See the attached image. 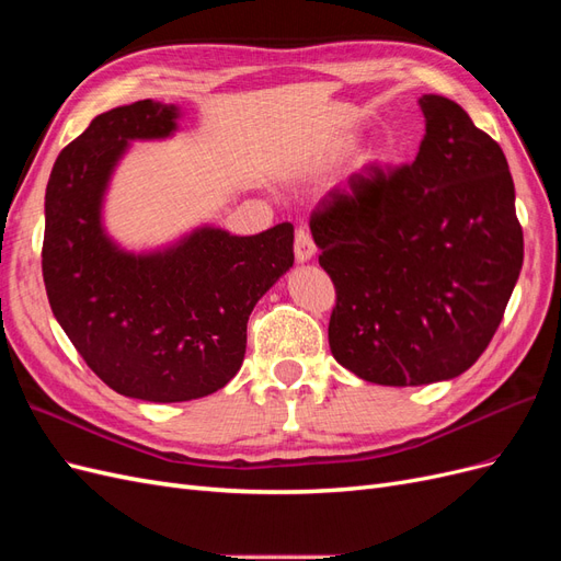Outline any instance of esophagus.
Instances as JSON below:
<instances>
[{
    "instance_id": "34e87169",
    "label": "esophagus",
    "mask_w": 561,
    "mask_h": 561,
    "mask_svg": "<svg viewBox=\"0 0 561 561\" xmlns=\"http://www.w3.org/2000/svg\"><path fill=\"white\" fill-rule=\"evenodd\" d=\"M316 254V243H313V236L309 229L299 227L295 233V257L297 262H309Z\"/></svg>"
}]
</instances>
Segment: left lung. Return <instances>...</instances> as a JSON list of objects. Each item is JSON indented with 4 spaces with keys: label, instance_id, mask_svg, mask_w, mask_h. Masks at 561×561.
Instances as JSON below:
<instances>
[{
    "label": "left lung",
    "instance_id": "left-lung-1",
    "mask_svg": "<svg viewBox=\"0 0 561 561\" xmlns=\"http://www.w3.org/2000/svg\"><path fill=\"white\" fill-rule=\"evenodd\" d=\"M410 165H365L311 215L334 283L330 348L381 386L454 379L499 330L519 278L524 236L503 149L443 95Z\"/></svg>",
    "mask_w": 561,
    "mask_h": 561
}]
</instances>
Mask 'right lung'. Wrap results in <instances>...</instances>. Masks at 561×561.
<instances>
[{
  "label": "right lung",
  "mask_w": 561,
  "mask_h": 561,
  "mask_svg": "<svg viewBox=\"0 0 561 561\" xmlns=\"http://www.w3.org/2000/svg\"><path fill=\"white\" fill-rule=\"evenodd\" d=\"M178 107L138 100L95 116L46 184L42 271L56 320L112 390L149 402L210 396L241 369L254 304L295 262L290 222L254 236L203 227L130 254L100 222L128 140L168 138Z\"/></svg>",
  "instance_id": "add662e5"
}]
</instances>
